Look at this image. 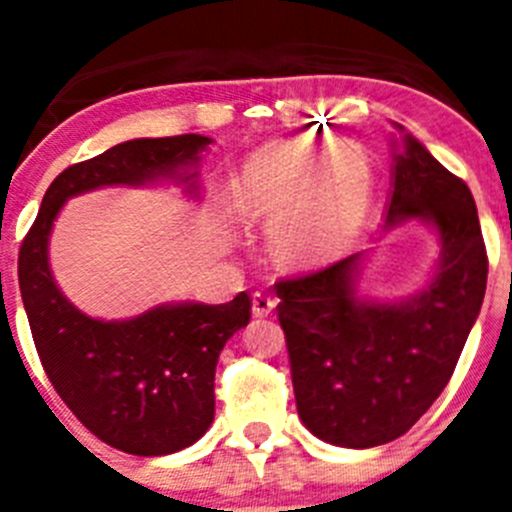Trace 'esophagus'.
<instances>
[{
    "label": "esophagus",
    "instance_id": "1",
    "mask_svg": "<svg viewBox=\"0 0 512 512\" xmlns=\"http://www.w3.org/2000/svg\"><path fill=\"white\" fill-rule=\"evenodd\" d=\"M274 305H277V302L271 300L266 292H256V295H253V300H251L253 318H269L271 312H274Z\"/></svg>",
    "mask_w": 512,
    "mask_h": 512
}]
</instances>
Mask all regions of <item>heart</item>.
<instances>
[{"label": "heart", "mask_w": 512, "mask_h": 512, "mask_svg": "<svg viewBox=\"0 0 512 512\" xmlns=\"http://www.w3.org/2000/svg\"><path fill=\"white\" fill-rule=\"evenodd\" d=\"M372 200L364 151L336 138L297 135L253 153L235 182V207L269 223L274 259L287 269H318L341 259Z\"/></svg>", "instance_id": "1"}]
</instances>
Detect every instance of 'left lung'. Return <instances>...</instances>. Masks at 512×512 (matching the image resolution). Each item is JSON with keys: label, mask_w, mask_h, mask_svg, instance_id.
Returning a JSON list of instances; mask_svg holds the SVG:
<instances>
[{"label": "left lung", "mask_w": 512, "mask_h": 512, "mask_svg": "<svg viewBox=\"0 0 512 512\" xmlns=\"http://www.w3.org/2000/svg\"><path fill=\"white\" fill-rule=\"evenodd\" d=\"M390 202L384 230L431 228L438 261L423 287L397 300L359 292L369 253L277 284L297 413L312 436L372 449L410 431L449 384L477 323L487 253L474 197L408 130L392 122Z\"/></svg>", "instance_id": "1"}]
</instances>
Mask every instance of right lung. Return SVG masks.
I'll return each mask as SVG.
<instances>
[{
	"label": "right lung",
	"mask_w": 512,
	"mask_h": 512,
	"mask_svg": "<svg viewBox=\"0 0 512 512\" xmlns=\"http://www.w3.org/2000/svg\"><path fill=\"white\" fill-rule=\"evenodd\" d=\"M207 135L135 138L69 166L48 187L20 248V292L43 369L89 431L135 456H166L200 441L215 418V366L251 320L246 292L225 305L164 302L135 318L102 320L63 295L48 246L71 197L104 187L174 182L200 200Z\"/></svg>",
	"instance_id": "1"
}]
</instances>
